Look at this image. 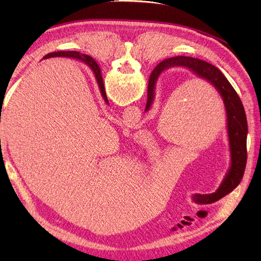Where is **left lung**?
I'll use <instances>...</instances> for the list:
<instances>
[{"label":"left lung","mask_w":261,"mask_h":261,"mask_svg":"<svg viewBox=\"0 0 261 261\" xmlns=\"http://www.w3.org/2000/svg\"><path fill=\"white\" fill-rule=\"evenodd\" d=\"M173 66H184V67L190 68L197 76L208 81L218 90L220 95L222 96L225 105L226 121H228V124L226 125H228L231 150V168L228 175H226L225 179L218 188V191L212 194H197V195L194 196V199L197 203H214L219 201L220 198L225 196L226 194L233 191L240 184L243 173H245L247 164L248 136V123L245 109H243L241 99L234 91V88L232 87L230 82L226 80V77L221 73V70L218 67L197 58L177 56L163 60L152 70L148 83V98L146 110H149L152 103L154 85H156L159 74L164 69L170 68Z\"/></svg>","instance_id":"1"}]
</instances>
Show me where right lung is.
Wrapping results in <instances>:
<instances>
[{"label":"right lung","instance_id":"1","mask_svg":"<svg viewBox=\"0 0 261 261\" xmlns=\"http://www.w3.org/2000/svg\"><path fill=\"white\" fill-rule=\"evenodd\" d=\"M50 57L79 58V59L83 60V62H84L85 64H87L93 69L94 74H95L96 81H97L98 86H99V90H101V93H102V96L104 97L105 102H108V97H107V94H105V88H104V84H103V79H102L101 69H99L97 63L91 56H88V55H83V54H80V53H77V51H57V53L48 54L43 58H50Z\"/></svg>","mask_w":261,"mask_h":261}]
</instances>
